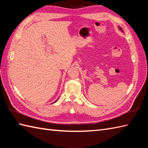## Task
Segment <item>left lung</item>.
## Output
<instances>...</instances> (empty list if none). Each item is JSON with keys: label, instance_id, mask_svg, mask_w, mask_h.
Segmentation results:
<instances>
[{"label": "left lung", "instance_id": "1", "mask_svg": "<svg viewBox=\"0 0 148 148\" xmlns=\"http://www.w3.org/2000/svg\"><path fill=\"white\" fill-rule=\"evenodd\" d=\"M119 29H120V30H121L122 31V32H123V29H121V28L120 27H119Z\"/></svg>", "mask_w": 148, "mask_h": 148}]
</instances>
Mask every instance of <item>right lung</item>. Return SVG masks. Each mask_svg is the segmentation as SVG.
Instances as JSON below:
<instances>
[{
	"label": "right lung",
	"mask_w": 148,
	"mask_h": 148,
	"mask_svg": "<svg viewBox=\"0 0 148 148\" xmlns=\"http://www.w3.org/2000/svg\"><path fill=\"white\" fill-rule=\"evenodd\" d=\"M57 100H56V101H55V102H56V101H57Z\"/></svg>",
	"instance_id": "right-lung-1"
}]
</instances>
